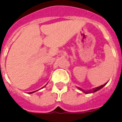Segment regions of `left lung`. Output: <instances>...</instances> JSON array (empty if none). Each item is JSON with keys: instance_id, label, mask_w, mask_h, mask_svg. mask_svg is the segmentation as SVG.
I'll return each mask as SVG.
<instances>
[{"instance_id": "left-lung-1", "label": "left lung", "mask_w": 122, "mask_h": 122, "mask_svg": "<svg viewBox=\"0 0 122 122\" xmlns=\"http://www.w3.org/2000/svg\"><path fill=\"white\" fill-rule=\"evenodd\" d=\"M106 84H107V83L104 84V85H101V86H98V87H97V88H94L93 90H87V91H85V90H83V89H81V88H80V87H78V88L80 90H81V91H82L83 92H84V93H86V94L92 93H95V92H97V91H98L99 90H100L101 88H102L104 86H105Z\"/></svg>"}]
</instances>
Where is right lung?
I'll return each mask as SVG.
<instances>
[{
    "instance_id": "1",
    "label": "right lung",
    "mask_w": 122,
    "mask_h": 122,
    "mask_svg": "<svg viewBox=\"0 0 122 122\" xmlns=\"http://www.w3.org/2000/svg\"><path fill=\"white\" fill-rule=\"evenodd\" d=\"M42 88H43V87H42ZM37 90H36V91H35V92H29V94H32V93H34V92H37Z\"/></svg>"
}]
</instances>
